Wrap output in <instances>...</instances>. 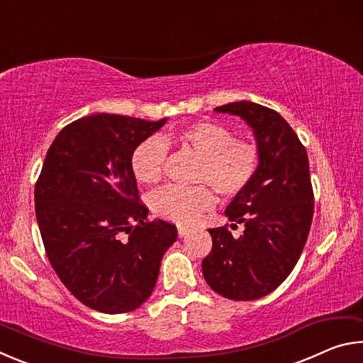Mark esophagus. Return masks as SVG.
Masks as SVG:
<instances>
[{"mask_svg":"<svg viewBox=\"0 0 363 363\" xmlns=\"http://www.w3.org/2000/svg\"><path fill=\"white\" fill-rule=\"evenodd\" d=\"M189 232H190L189 227H182V225L177 227V235H179V237H186Z\"/></svg>","mask_w":363,"mask_h":363,"instance_id":"1","label":"esophagus"}]
</instances>
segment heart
Instances as JSON below:
<instances>
[{"label":"heart","instance_id":"b5f03b06","mask_svg":"<svg viewBox=\"0 0 363 363\" xmlns=\"http://www.w3.org/2000/svg\"><path fill=\"white\" fill-rule=\"evenodd\" d=\"M182 145L192 149L201 162L195 181L206 182L224 196H235L247 189L259 168V149L248 140L235 139L229 128L216 121H195L176 133ZM168 144L160 138H149L134 149L131 169L139 182L153 186L163 177ZM214 205L208 186H168L150 196V208L158 218L176 224H194L200 214Z\"/></svg>","mask_w":363,"mask_h":363}]
</instances>
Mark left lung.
I'll use <instances>...</instances> for the list:
<instances>
[{
  "label": "left lung",
  "instance_id": "left-lung-1",
  "mask_svg": "<svg viewBox=\"0 0 363 363\" xmlns=\"http://www.w3.org/2000/svg\"><path fill=\"white\" fill-rule=\"evenodd\" d=\"M214 112L245 120L261 162L250 186L225 208L229 220L245 225L243 233L233 238L227 225L208 230L213 248L201 270L220 296L259 299L290 275L309 235L314 214L309 158L296 133L272 108L240 101Z\"/></svg>",
  "mask_w": 363,
  "mask_h": 363
}]
</instances>
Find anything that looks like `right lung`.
<instances>
[{
	"mask_svg": "<svg viewBox=\"0 0 363 363\" xmlns=\"http://www.w3.org/2000/svg\"><path fill=\"white\" fill-rule=\"evenodd\" d=\"M164 123L83 116L54 139L35 186L49 262L73 296L104 314L130 312L149 299L177 238L174 224L147 220L131 169L134 149Z\"/></svg>",
	"mask_w": 363,
	"mask_h": 363,
	"instance_id": "obj_1",
	"label": "right lung"
}]
</instances>
